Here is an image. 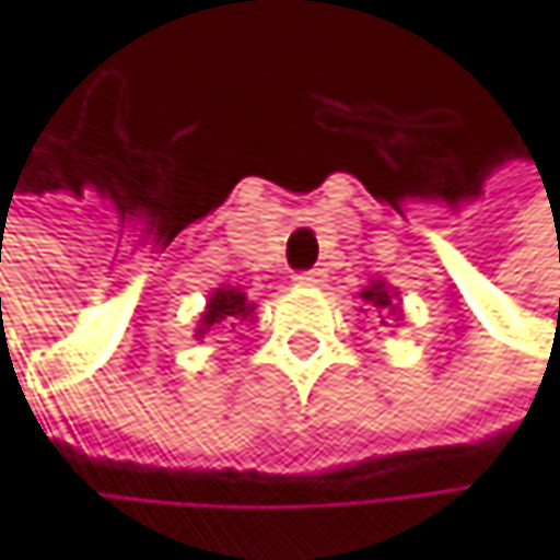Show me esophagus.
Returning a JSON list of instances; mask_svg holds the SVG:
<instances>
[{"mask_svg":"<svg viewBox=\"0 0 560 560\" xmlns=\"http://www.w3.org/2000/svg\"><path fill=\"white\" fill-rule=\"evenodd\" d=\"M294 281H298V284H320V281H324V272H320V269H307V272H298Z\"/></svg>","mask_w":560,"mask_h":560,"instance_id":"34e87169","label":"esophagus"}]
</instances>
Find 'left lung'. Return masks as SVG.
<instances>
[{"label": "left lung", "mask_w": 560, "mask_h": 560, "mask_svg": "<svg viewBox=\"0 0 560 560\" xmlns=\"http://www.w3.org/2000/svg\"><path fill=\"white\" fill-rule=\"evenodd\" d=\"M360 298H363L366 304L380 307V317H383V311L398 314V291H395V288H389L386 281H370V284L360 291ZM383 324H386V320H383Z\"/></svg>", "instance_id": "obj_1"}]
</instances>
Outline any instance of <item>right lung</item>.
I'll use <instances>...</instances> for the list:
<instances>
[{"mask_svg":"<svg viewBox=\"0 0 560 560\" xmlns=\"http://www.w3.org/2000/svg\"><path fill=\"white\" fill-rule=\"evenodd\" d=\"M256 311V304L240 291V288H217L210 291L207 298V311L200 314V324H197V337L210 334V330H226V327H236L240 320H249Z\"/></svg>","mask_w":560,"mask_h":560,"instance_id":"add662e5","label":"right lung"}]
</instances>
